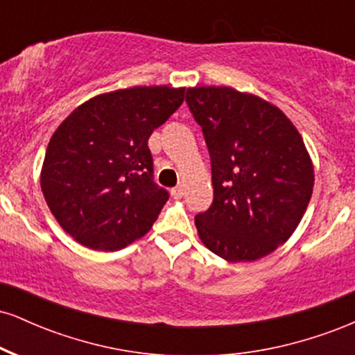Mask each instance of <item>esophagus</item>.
<instances>
[{
  "mask_svg": "<svg viewBox=\"0 0 355 355\" xmlns=\"http://www.w3.org/2000/svg\"><path fill=\"white\" fill-rule=\"evenodd\" d=\"M170 193H172L173 198H182L183 197V187L182 185L173 187V189L170 190Z\"/></svg>",
  "mask_w": 355,
  "mask_h": 355,
  "instance_id": "obj_1",
  "label": "esophagus"
}]
</instances>
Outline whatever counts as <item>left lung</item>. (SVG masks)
<instances>
[{
	"mask_svg": "<svg viewBox=\"0 0 355 355\" xmlns=\"http://www.w3.org/2000/svg\"><path fill=\"white\" fill-rule=\"evenodd\" d=\"M210 155L214 202L195 217L207 248L229 262L262 259L304 217L313 166L292 121L259 96L227 87L187 89Z\"/></svg>",
	"mask_w": 355,
	"mask_h": 355,
	"instance_id": "8db88e82",
	"label": "left lung"
}]
</instances>
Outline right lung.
I'll list each match as a JSON object with an SVG mask.
<instances>
[{
  "label": "right lung",
  "mask_w": 355,
  "mask_h": 355,
  "mask_svg": "<svg viewBox=\"0 0 355 355\" xmlns=\"http://www.w3.org/2000/svg\"><path fill=\"white\" fill-rule=\"evenodd\" d=\"M183 88L135 87L88 100L53 133L42 190L73 239L118 250L152 229L168 200L153 180L148 138L183 103Z\"/></svg>",
  "instance_id": "add662e5"
}]
</instances>
